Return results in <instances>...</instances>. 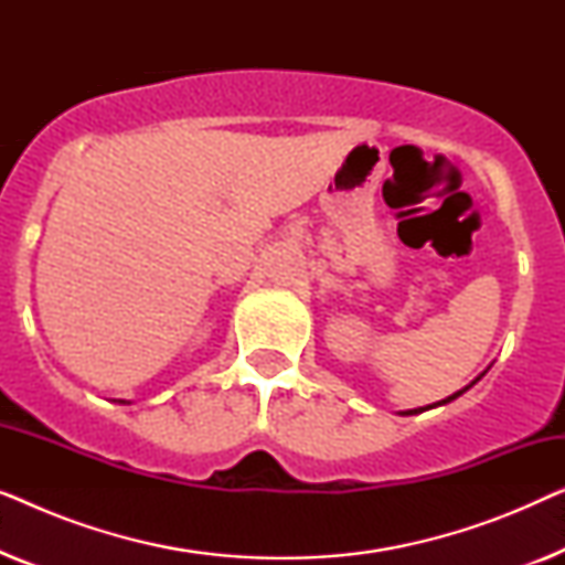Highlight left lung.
Instances as JSON below:
<instances>
[{
  "label": "left lung",
  "instance_id": "left-lung-1",
  "mask_svg": "<svg viewBox=\"0 0 565 565\" xmlns=\"http://www.w3.org/2000/svg\"><path fill=\"white\" fill-rule=\"evenodd\" d=\"M476 381H478V377H476ZM476 381H473V383H476ZM473 383H470V385H473ZM470 385H466V388L458 391V393H452V396H447L445 401H439L437 406H443V404H450V401H455V398H458V396H462V393H466V391L470 388ZM427 408H431V406H424V408H408V412H404V414H422V412H427Z\"/></svg>",
  "mask_w": 565,
  "mask_h": 565
}]
</instances>
